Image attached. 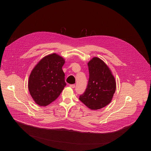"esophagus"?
I'll return each mask as SVG.
<instances>
[{
	"label": "esophagus",
	"instance_id": "esophagus-1",
	"mask_svg": "<svg viewBox=\"0 0 151 151\" xmlns=\"http://www.w3.org/2000/svg\"><path fill=\"white\" fill-rule=\"evenodd\" d=\"M69 86H70V87H71V88H74L75 87V85L74 84H71V85H70Z\"/></svg>",
	"mask_w": 151,
	"mask_h": 151
}]
</instances>
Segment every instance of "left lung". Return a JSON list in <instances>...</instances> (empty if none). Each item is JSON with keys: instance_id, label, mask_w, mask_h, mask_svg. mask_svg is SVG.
<instances>
[{"instance_id": "8db88e82", "label": "left lung", "mask_w": 151, "mask_h": 151, "mask_svg": "<svg viewBox=\"0 0 151 151\" xmlns=\"http://www.w3.org/2000/svg\"><path fill=\"white\" fill-rule=\"evenodd\" d=\"M88 66V85L79 100L89 109L98 110L111 102L116 90V81L111 70L100 58L93 57Z\"/></svg>"}]
</instances>
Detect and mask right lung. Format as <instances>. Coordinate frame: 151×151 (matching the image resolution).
Segmentation results:
<instances>
[{
  "label": "right lung",
  "instance_id": "right-lung-1",
  "mask_svg": "<svg viewBox=\"0 0 151 151\" xmlns=\"http://www.w3.org/2000/svg\"><path fill=\"white\" fill-rule=\"evenodd\" d=\"M64 58L56 53L43 57L32 70L28 82L29 93L40 106H47L60 96L66 83L62 67Z\"/></svg>",
  "mask_w": 151,
  "mask_h": 151
}]
</instances>
